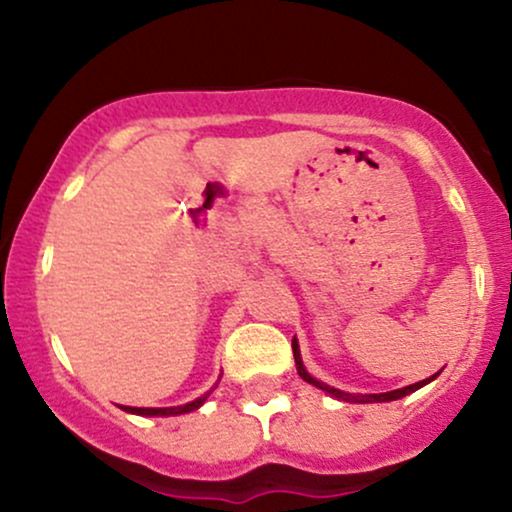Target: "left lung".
Returning <instances> with one entry per match:
<instances>
[{"instance_id": "obj_1", "label": "left lung", "mask_w": 512, "mask_h": 512, "mask_svg": "<svg viewBox=\"0 0 512 512\" xmlns=\"http://www.w3.org/2000/svg\"><path fill=\"white\" fill-rule=\"evenodd\" d=\"M291 346H293V358H296V370H298V375H301V378L305 380V383H310V385L320 387V390H322V392H327V395H330V397L339 399V402H349V404L395 402V399H402V397H407V395H411V392H416V390H419V387H424V385L431 383V380H436V378H438V373H440V370H438V373H436V375H431V378H426V380H419V383H414V385H407V387H399V390H392V392H380V395H351V392L337 390V387H332V385L322 383V380L313 378V375H310L308 370H305V366H303L301 349H298V342H296V339H293Z\"/></svg>"}]
</instances>
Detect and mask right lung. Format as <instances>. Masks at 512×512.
<instances>
[{
    "label": "right lung",
    "instance_id": "right-lung-1",
    "mask_svg": "<svg viewBox=\"0 0 512 512\" xmlns=\"http://www.w3.org/2000/svg\"><path fill=\"white\" fill-rule=\"evenodd\" d=\"M207 397H209V392H207V395L197 397L195 402L182 404V407H163V409H154V407H120V409L127 411V414H137V416H178V414H190V411L199 409L204 402H207Z\"/></svg>",
    "mask_w": 512,
    "mask_h": 512
}]
</instances>
